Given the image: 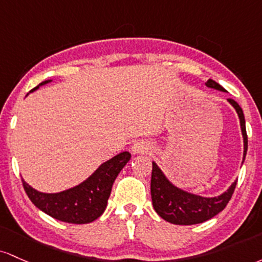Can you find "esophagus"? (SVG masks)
<instances>
[{
    "label": "esophagus",
    "instance_id": "34e87169",
    "mask_svg": "<svg viewBox=\"0 0 262 262\" xmlns=\"http://www.w3.org/2000/svg\"><path fill=\"white\" fill-rule=\"evenodd\" d=\"M149 151H151V146H149L148 142H145V141H139V142L134 143L131 147V152L134 155L148 154Z\"/></svg>",
    "mask_w": 262,
    "mask_h": 262
}]
</instances>
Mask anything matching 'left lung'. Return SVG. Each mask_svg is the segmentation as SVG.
I'll list each match as a JSON object with an SVG mask.
<instances>
[{"label":"left lung","mask_w":262,"mask_h":262,"mask_svg":"<svg viewBox=\"0 0 262 262\" xmlns=\"http://www.w3.org/2000/svg\"><path fill=\"white\" fill-rule=\"evenodd\" d=\"M205 85L208 88H211V89L225 92L222 85H219L211 79H209ZM228 101L233 105L240 119V126H242L244 139V163L246 151H248V135H246L245 117H244L242 107L239 106V104L235 100L228 99ZM235 187H236V181L229 187L226 192L218 196H213V198H205V196L192 194V193H188L186 190L181 189V188L170 183L166 176L163 174L162 170L160 169V167L155 162H152V204H154L156 213L166 222L172 223V224L193 225L211 219L226 207V204L231 199Z\"/></svg>","instance_id":"left-lung-1"}]
</instances>
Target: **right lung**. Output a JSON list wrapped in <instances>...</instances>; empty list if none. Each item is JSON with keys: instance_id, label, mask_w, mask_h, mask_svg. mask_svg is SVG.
<instances>
[{"instance_id": "add662e5", "label": "right lung", "mask_w": 262, "mask_h": 262, "mask_svg": "<svg viewBox=\"0 0 262 262\" xmlns=\"http://www.w3.org/2000/svg\"><path fill=\"white\" fill-rule=\"evenodd\" d=\"M49 81L52 80L43 81L31 92ZM130 158L128 152H121L102 163L83 183L59 193L38 192L25 179H22L23 188L38 209L52 218L70 224H88L104 213L114 182Z\"/></svg>"}]
</instances>
